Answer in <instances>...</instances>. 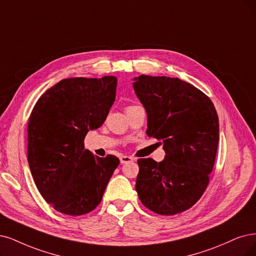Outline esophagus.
Returning a JSON list of instances; mask_svg holds the SVG:
<instances>
[{
    "label": "esophagus",
    "instance_id": "34e87169",
    "mask_svg": "<svg viewBox=\"0 0 256 256\" xmlns=\"http://www.w3.org/2000/svg\"><path fill=\"white\" fill-rule=\"evenodd\" d=\"M133 160H134V158L130 157V156H121L120 157V164H124L133 162Z\"/></svg>",
    "mask_w": 256,
    "mask_h": 256
}]
</instances>
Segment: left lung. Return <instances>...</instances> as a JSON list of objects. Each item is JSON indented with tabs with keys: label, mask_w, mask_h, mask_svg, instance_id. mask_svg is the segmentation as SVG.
<instances>
[{
	"label": "left lung",
	"mask_w": 256,
	"mask_h": 256,
	"mask_svg": "<svg viewBox=\"0 0 256 256\" xmlns=\"http://www.w3.org/2000/svg\"><path fill=\"white\" fill-rule=\"evenodd\" d=\"M133 81L146 112V135L162 140L166 152L160 162L138 160V197L157 214L182 213L209 184L220 140L218 116L212 101L186 81L146 74Z\"/></svg>",
	"instance_id": "8db88e82"
}]
</instances>
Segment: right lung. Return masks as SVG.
Wrapping results in <instances>:
<instances>
[{"label":"right lung","instance_id":"add662e5","mask_svg":"<svg viewBox=\"0 0 256 256\" xmlns=\"http://www.w3.org/2000/svg\"><path fill=\"white\" fill-rule=\"evenodd\" d=\"M116 88L114 76L63 79L42 94L32 112L28 164L44 200L63 214L92 211L119 164L116 156L102 158L84 148L85 135L106 121Z\"/></svg>","mask_w":256,"mask_h":256}]
</instances>
